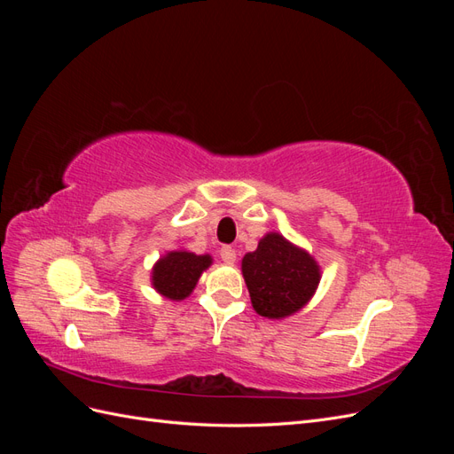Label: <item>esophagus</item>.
Listing matches in <instances>:
<instances>
[{
    "instance_id": "1",
    "label": "esophagus",
    "mask_w": 454,
    "mask_h": 454,
    "mask_svg": "<svg viewBox=\"0 0 454 454\" xmlns=\"http://www.w3.org/2000/svg\"><path fill=\"white\" fill-rule=\"evenodd\" d=\"M219 255H222V259L229 265L235 263V261H237V252H235V248H232V246H223V248L219 250Z\"/></svg>"
}]
</instances>
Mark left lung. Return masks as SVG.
<instances>
[{
	"instance_id": "obj_1",
	"label": "left lung",
	"mask_w": 454,
	"mask_h": 454,
	"mask_svg": "<svg viewBox=\"0 0 454 454\" xmlns=\"http://www.w3.org/2000/svg\"><path fill=\"white\" fill-rule=\"evenodd\" d=\"M242 274L257 314L284 318L307 305L320 282V269L305 252L278 232L261 239L242 259Z\"/></svg>"
}]
</instances>
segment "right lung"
<instances>
[{"label": "right lung", "mask_w": 454, "mask_h": 454, "mask_svg": "<svg viewBox=\"0 0 454 454\" xmlns=\"http://www.w3.org/2000/svg\"><path fill=\"white\" fill-rule=\"evenodd\" d=\"M212 263L210 255L170 252L153 269L155 290L172 301L185 299L199 282L200 272Z\"/></svg>", "instance_id": "add662e5"}]
</instances>
